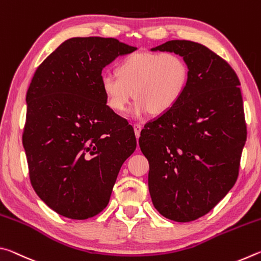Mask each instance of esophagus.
Listing matches in <instances>:
<instances>
[{
	"mask_svg": "<svg viewBox=\"0 0 261 261\" xmlns=\"http://www.w3.org/2000/svg\"><path fill=\"white\" fill-rule=\"evenodd\" d=\"M134 129H135L136 137H137V138H139V136H140V131H141V129H143V126H141L140 124H135V125H134Z\"/></svg>",
	"mask_w": 261,
	"mask_h": 261,
	"instance_id": "obj_1",
	"label": "esophagus"
}]
</instances>
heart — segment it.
I'll list each match as a JSON object with an SVG mask.
<instances>
[{
	"label": "heart",
	"instance_id": "obj_1",
	"mask_svg": "<svg viewBox=\"0 0 261 261\" xmlns=\"http://www.w3.org/2000/svg\"><path fill=\"white\" fill-rule=\"evenodd\" d=\"M188 83L187 62L171 51L132 53L120 62L117 73L105 72L100 78L106 103L114 112H123L134 93V117L149 110L154 115L169 112L182 99Z\"/></svg>",
	"mask_w": 261,
	"mask_h": 261
}]
</instances>
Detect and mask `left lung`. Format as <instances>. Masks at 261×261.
Instances as JSON below:
<instances>
[{"mask_svg":"<svg viewBox=\"0 0 261 261\" xmlns=\"http://www.w3.org/2000/svg\"><path fill=\"white\" fill-rule=\"evenodd\" d=\"M189 67L179 102L148 122L139 146L149 162L152 202L165 218L190 222L205 215L235 184L246 125L241 83L226 61L200 43L167 41Z\"/></svg>","mask_w":261,"mask_h":261,"instance_id":"8db88e82","label":"left lung"}]
</instances>
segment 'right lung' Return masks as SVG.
I'll use <instances>...</instances> for the list:
<instances>
[{"mask_svg":"<svg viewBox=\"0 0 261 261\" xmlns=\"http://www.w3.org/2000/svg\"><path fill=\"white\" fill-rule=\"evenodd\" d=\"M136 49L114 38L68 39L30 84L23 146L31 184L62 216L99 214L135 152L134 129L106 103L100 78L106 65Z\"/></svg>","mask_w":261,"mask_h":261,"instance_id":"obj_1","label":"right lung"}]
</instances>
